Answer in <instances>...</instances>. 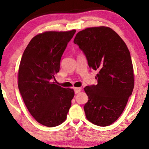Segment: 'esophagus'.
I'll list each match as a JSON object with an SVG mask.
<instances>
[{
  "mask_svg": "<svg viewBox=\"0 0 149 149\" xmlns=\"http://www.w3.org/2000/svg\"><path fill=\"white\" fill-rule=\"evenodd\" d=\"M81 91V88H74V92L75 94L79 93Z\"/></svg>",
  "mask_w": 149,
  "mask_h": 149,
  "instance_id": "34e87169",
  "label": "esophagus"
}]
</instances>
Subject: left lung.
I'll list each match as a JSON object with an SVG mask.
<instances>
[{"label": "left lung", "mask_w": 149, "mask_h": 149, "mask_svg": "<svg viewBox=\"0 0 149 149\" xmlns=\"http://www.w3.org/2000/svg\"><path fill=\"white\" fill-rule=\"evenodd\" d=\"M91 69L98 71L96 85L84 88L88 101L84 106L86 118L105 127L121 115L134 88V72L127 45L115 31L100 26L86 28L75 36Z\"/></svg>", "instance_id": "1"}]
</instances>
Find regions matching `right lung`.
Returning a JSON list of instances; mask_svg holds the SVG:
<instances>
[{
	"label": "right lung",
	"mask_w": 149,
	"mask_h": 149,
	"mask_svg": "<svg viewBox=\"0 0 149 149\" xmlns=\"http://www.w3.org/2000/svg\"><path fill=\"white\" fill-rule=\"evenodd\" d=\"M75 30L47 31L30 41L18 69V89L31 115L38 122L53 127L65 122L74 91L55 84L61 56Z\"/></svg>",
	"instance_id": "obj_1"
}]
</instances>
